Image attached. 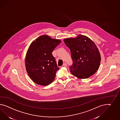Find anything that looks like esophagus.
I'll list each match as a JSON object with an SVG mask.
<instances>
[{"mask_svg": "<svg viewBox=\"0 0 120 120\" xmlns=\"http://www.w3.org/2000/svg\"><path fill=\"white\" fill-rule=\"evenodd\" d=\"M63 66H65V67H66L67 66V64H66V63H64L63 64Z\"/></svg>", "mask_w": 120, "mask_h": 120, "instance_id": "esophagus-1", "label": "esophagus"}]
</instances>
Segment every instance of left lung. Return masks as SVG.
Instances as JSON below:
<instances>
[{
  "mask_svg": "<svg viewBox=\"0 0 120 120\" xmlns=\"http://www.w3.org/2000/svg\"><path fill=\"white\" fill-rule=\"evenodd\" d=\"M64 41L71 51L73 63L69 68L72 74L84 79L97 72L101 63V54L92 40L79 34L75 38H65Z\"/></svg>",
  "mask_w": 120,
  "mask_h": 120,
  "instance_id": "obj_1",
  "label": "left lung"
}]
</instances>
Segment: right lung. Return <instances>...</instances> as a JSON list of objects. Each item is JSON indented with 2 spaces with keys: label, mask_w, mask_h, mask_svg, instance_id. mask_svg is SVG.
I'll use <instances>...</instances> for the list:
<instances>
[{
  "label": "right lung",
  "mask_w": 120,
  "mask_h": 120,
  "mask_svg": "<svg viewBox=\"0 0 120 120\" xmlns=\"http://www.w3.org/2000/svg\"><path fill=\"white\" fill-rule=\"evenodd\" d=\"M61 42L59 39L43 35L33 41L26 53V71L34 82L47 86L55 79L59 69L52 52Z\"/></svg>",
  "instance_id": "add662e5"
}]
</instances>
